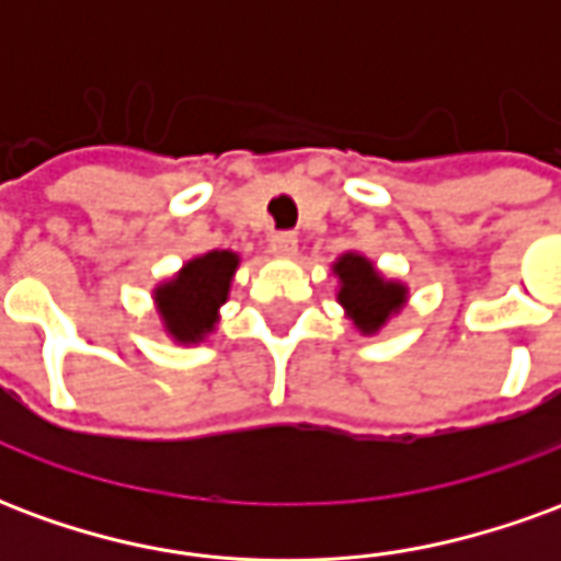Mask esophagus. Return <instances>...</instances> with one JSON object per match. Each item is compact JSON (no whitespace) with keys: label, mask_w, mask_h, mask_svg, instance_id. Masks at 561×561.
I'll return each mask as SVG.
<instances>
[{"label":"esophagus","mask_w":561,"mask_h":561,"mask_svg":"<svg viewBox=\"0 0 561 561\" xmlns=\"http://www.w3.org/2000/svg\"><path fill=\"white\" fill-rule=\"evenodd\" d=\"M270 252L279 257H294L297 255V233L291 231H276L270 237Z\"/></svg>","instance_id":"obj_1"}]
</instances>
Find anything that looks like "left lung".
Listing matches in <instances>:
<instances>
[{
	"mask_svg": "<svg viewBox=\"0 0 561 561\" xmlns=\"http://www.w3.org/2000/svg\"><path fill=\"white\" fill-rule=\"evenodd\" d=\"M333 276L340 279L336 300L345 309V318L364 336H373L388 324L390 318L400 316L409 304V288L397 279H388L381 270L360 252H345L333 261Z\"/></svg>",
	"mask_w": 561,
	"mask_h": 561,
	"instance_id": "left-lung-1",
	"label": "left lung"
}]
</instances>
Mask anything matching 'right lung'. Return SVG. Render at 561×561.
<instances>
[{"instance_id": "1", "label": "right lung", "mask_w": 561, "mask_h": 561, "mask_svg": "<svg viewBox=\"0 0 561 561\" xmlns=\"http://www.w3.org/2000/svg\"><path fill=\"white\" fill-rule=\"evenodd\" d=\"M240 255L231 249H213L185 261L168 282H159L152 304L161 328L180 345L204 342L219 324V309L228 304Z\"/></svg>"}]
</instances>
